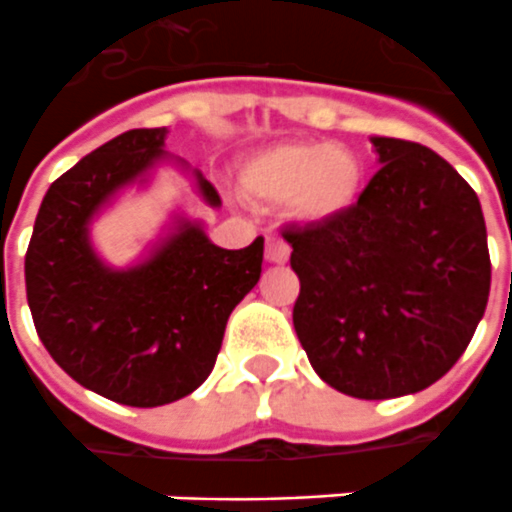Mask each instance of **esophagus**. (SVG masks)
<instances>
[{"label":"esophagus","instance_id":"obj_1","mask_svg":"<svg viewBox=\"0 0 512 512\" xmlns=\"http://www.w3.org/2000/svg\"><path fill=\"white\" fill-rule=\"evenodd\" d=\"M287 257H290V246H287L279 236H268L266 238V260L268 263L282 266V263H287Z\"/></svg>","mask_w":512,"mask_h":512}]
</instances>
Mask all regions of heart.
<instances>
[{
  "label": "heart",
  "mask_w": 512,
  "mask_h": 512,
  "mask_svg": "<svg viewBox=\"0 0 512 512\" xmlns=\"http://www.w3.org/2000/svg\"><path fill=\"white\" fill-rule=\"evenodd\" d=\"M366 184L358 151L328 140H298L255 151L241 168V187L268 206L287 203L298 222L323 225L355 208Z\"/></svg>",
  "instance_id": "heart-1"
}]
</instances>
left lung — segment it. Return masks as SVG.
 <instances>
[{
	"mask_svg": "<svg viewBox=\"0 0 512 512\" xmlns=\"http://www.w3.org/2000/svg\"><path fill=\"white\" fill-rule=\"evenodd\" d=\"M382 168L344 217L285 227L293 325L312 369L355 399L429 388L464 355L491 290L475 189L420 143L372 138Z\"/></svg>",
	"mask_w": 512,
	"mask_h": 512,
	"instance_id": "8db88e82",
	"label": "left lung"
}]
</instances>
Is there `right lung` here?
<instances>
[{"instance_id": "1", "label": "right lung", "mask_w": 512, "mask_h": 512, "mask_svg": "<svg viewBox=\"0 0 512 512\" xmlns=\"http://www.w3.org/2000/svg\"><path fill=\"white\" fill-rule=\"evenodd\" d=\"M165 127L130 130L51 184L26 249V301L45 350L83 388L127 407H162L200 388L217 363L230 312L260 279L263 238L211 244L179 219L149 260L108 268L89 222L132 181L168 160ZM208 206L217 189L192 170Z\"/></svg>"}]
</instances>
